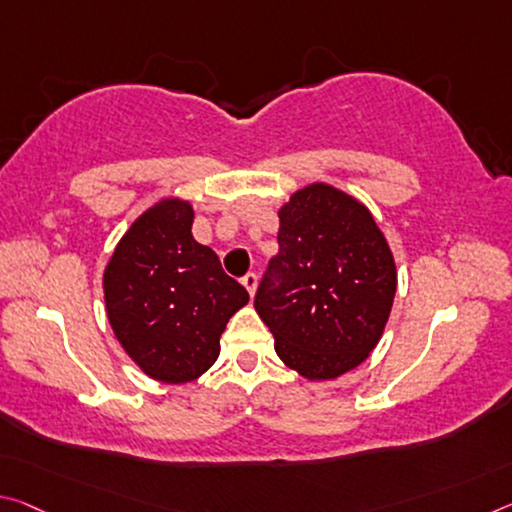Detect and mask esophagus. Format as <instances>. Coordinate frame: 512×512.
<instances>
[{
	"label": "esophagus",
	"mask_w": 512,
	"mask_h": 512,
	"mask_svg": "<svg viewBox=\"0 0 512 512\" xmlns=\"http://www.w3.org/2000/svg\"><path fill=\"white\" fill-rule=\"evenodd\" d=\"M243 287H246L248 289V294L250 296H255V289H257V275L255 273H246V275H243Z\"/></svg>",
	"instance_id": "34e87169"
}]
</instances>
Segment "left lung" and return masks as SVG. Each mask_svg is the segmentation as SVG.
<instances>
[{
	"mask_svg": "<svg viewBox=\"0 0 512 512\" xmlns=\"http://www.w3.org/2000/svg\"><path fill=\"white\" fill-rule=\"evenodd\" d=\"M278 255L255 310L275 353L307 380H332L369 358L396 294L385 234L360 200L314 182L280 207Z\"/></svg>",
	"mask_w": 512,
	"mask_h": 512,
	"instance_id": "8db88e82",
	"label": "left lung"
}]
</instances>
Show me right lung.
Listing matches in <instances>:
<instances>
[{
    "label": "right lung",
    "mask_w": 512,
    "mask_h": 512,
    "mask_svg": "<svg viewBox=\"0 0 512 512\" xmlns=\"http://www.w3.org/2000/svg\"><path fill=\"white\" fill-rule=\"evenodd\" d=\"M193 207L166 198L143 212L104 269L113 335L145 376L182 385L221 353V335L248 291L191 234Z\"/></svg>",
    "instance_id": "add662e5"
}]
</instances>
